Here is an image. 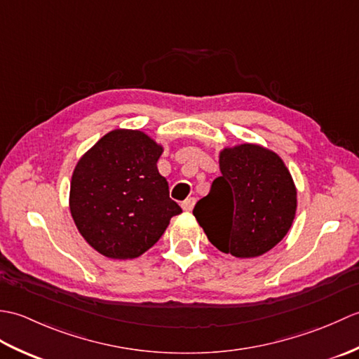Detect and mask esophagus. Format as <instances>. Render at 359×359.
<instances>
[{
  "label": "esophagus",
  "mask_w": 359,
  "mask_h": 359,
  "mask_svg": "<svg viewBox=\"0 0 359 359\" xmlns=\"http://www.w3.org/2000/svg\"><path fill=\"white\" fill-rule=\"evenodd\" d=\"M194 203H196L194 197H188L187 201L182 202V208H184V211H191L193 207H194Z\"/></svg>",
  "instance_id": "esophagus-1"
}]
</instances>
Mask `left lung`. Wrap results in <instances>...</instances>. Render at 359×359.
<instances>
[{"instance_id": "left-lung-1", "label": "left lung", "mask_w": 359, "mask_h": 359, "mask_svg": "<svg viewBox=\"0 0 359 359\" xmlns=\"http://www.w3.org/2000/svg\"><path fill=\"white\" fill-rule=\"evenodd\" d=\"M220 174L193 215L210 242L236 257H256L284 239L296 212V188L284 162L257 144L224 149Z\"/></svg>"}]
</instances>
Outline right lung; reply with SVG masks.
<instances>
[{
  "mask_svg": "<svg viewBox=\"0 0 359 359\" xmlns=\"http://www.w3.org/2000/svg\"><path fill=\"white\" fill-rule=\"evenodd\" d=\"M162 148L147 134L116 129L102 137L75 166L71 212L98 253L133 259L162 238L182 208L157 170Z\"/></svg>",
  "mask_w": 359,
  "mask_h": 359,
  "instance_id": "1",
  "label": "right lung"
}]
</instances>
